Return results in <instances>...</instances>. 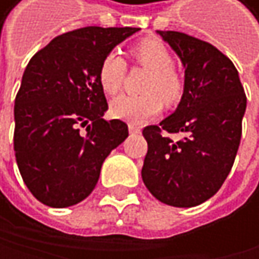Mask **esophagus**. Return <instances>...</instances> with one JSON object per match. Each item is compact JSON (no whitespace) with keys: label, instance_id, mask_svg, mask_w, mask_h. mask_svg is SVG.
<instances>
[{"label":"esophagus","instance_id":"obj_1","mask_svg":"<svg viewBox=\"0 0 259 259\" xmlns=\"http://www.w3.org/2000/svg\"><path fill=\"white\" fill-rule=\"evenodd\" d=\"M128 132H131V135H138L141 131L137 127V125H134V124H128Z\"/></svg>","mask_w":259,"mask_h":259}]
</instances>
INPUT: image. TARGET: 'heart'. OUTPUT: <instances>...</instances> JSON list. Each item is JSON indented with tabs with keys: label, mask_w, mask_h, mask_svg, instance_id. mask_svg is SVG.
Masks as SVG:
<instances>
[{
	"label": "heart",
	"mask_w": 259,
	"mask_h": 259,
	"mask_svg": "<svg viewBox=\"0 0 259 259\" xmlns=\"http://www.w3.org/2000/svg\"><path fill=\"white\" fill-rule=\"evenodd\" d=\"M135 59L151 69L143 95H121L110 102V113L134 125H141L154 118L163 107L174 105L183 95V79L172 66L169 49L157 38H144L134 48ZM125 76V62L118 51L108 53L98 69V80L107 95H115Z\"/></svg>",
	"instance_id": "b5f03b06"
}]
</instances>
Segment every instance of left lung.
Listing matches in <instances>:
<instances>
[{
  "mask_svg": "<svg viewBox=\"0 0 259 259\" xmlns=\"http://www.w3.org/2000/svg\"><path fill=\"white\" fill-rule=\"evenodd\" d=\"M185 68L183 95L172 115L143 131L146 188L160 202L190 208L213 197L238 152L245 93L233 62L213 45L176 31H157ZM183 133L180 142L162 135Z\"/></svg>",
  "mask_w": 259,
  "mask_h": 259,
  "instance_id": "8db88e82",
  "label": "left lung"
}]
</instances>
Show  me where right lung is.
<instances>
[{
	"mask_svg": "<svg viewBox=\"0 0 259 259\" xmlns=\"http://www.w3.org/2000/svg\"><path fill=\"white\" fill-rule=\"evenodd\" d=\"M138 31L82 27L56 37L29 60L15 98L14 151L26 186L41 203L66 208L90 196L104 160L128 137L125 122L104 119L108 105L98 69Z\"/></svg>",
	"mask_w": 259,
	"mask_h": 259,
	"instance_id": "1",
	"label": "right lung"
}]
</instances>
